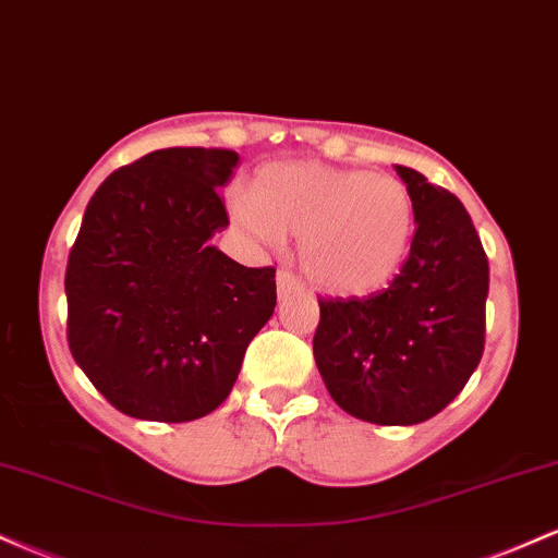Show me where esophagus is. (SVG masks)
<instances>
[{
	"label": "esophagus",
	"mask_w": 558,
	"mask_h": 558,
	"mask_svg": "<svg viewBox=\"0 0 558 558\" xmlns=\"http://www.w3.org/2000/svg\"><path fill=\"white\" fill-rule=\"evenodd\" d=\"M275 280H278V293H280V296H288V293L301 291V280L291 270H280L278 278H275Z\"/></svg>",
	"instance_id": "1"
}]
</instances>
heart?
I'll list each match as a JSON object with an SVG mask.
<instances>
[{
	"instance_id": "1",
	"label": "heart",
	"mask_w": 558,
	"mask_h": 558,
	"mask_svg": "<svg viewBox=\"0 0 558 558\" xmlns=\"http://www.w3.org/2000/svg\"><path fill=\"white\" fill-rule=\"evenodd\" d=\"M235 228L259 243L299 235V259L319 288L364 296L399 272L412 246L414 202L407 183L323 162L259 170L254 194L228 198Z\"/></svg>"
}]
</instances>
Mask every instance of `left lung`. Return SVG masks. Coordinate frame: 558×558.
Segmentation results:
<instances>
[{
  "instance_id": "8db88e82",
  "label": "left lung",
  "mask_w": 558,
  "mask_h": 558,
  "mask_svg": "<svg viewBox=\"0 0 558 558\" xmlns=\"http://www.w3.org/2000/svg\"><path fill=\"white\" fill-rule=\"evenodd\" d=\"M414 202L401 272L367 299H319L315 362L332 401L375 425L435 417L475 373L485 345L488 257L464 204L396 165Z\"/></svg>"
}]
</instances>
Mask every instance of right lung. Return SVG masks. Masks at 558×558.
Wrapping results in <instances>:
<instances>
[{
  "label": "right lung",
  "instance_id": "1",
  "mask_svg": "<svg viewBox=\"0 0 558 558\" xmlns=\"http://www.w3.org/2000/svg\"><path fill=\"white\" fill-rule=\"evenodd\" d=\"M235 165L230 149H159L114 170L88 202L65 272L68 343L128 417L215 412L272 317V267H243L209 243L228 226L217 189Z\"/></svg>",
  "mask_w": 558,
  "mask_h": 558
}]
</instances>
